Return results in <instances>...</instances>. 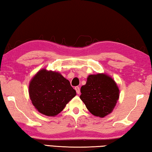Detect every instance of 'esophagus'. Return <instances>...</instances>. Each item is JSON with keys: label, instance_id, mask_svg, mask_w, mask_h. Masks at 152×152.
I'll return each mask as SVG.
<instances>
[{"label": "esophagus", "instance_id": "obj_1", "mask_svg": "<svg viewBox=\"0 0 152 152\" xmlns=\"http://www.w3.org/2000/svg\"><path fill=\"white\" fill-rule=\"evenodd\" d=\"M75 90L76 91V93L78 94H80V87L79 86H76Z\"/></svg>", "mask_w": 152, "mask_h": 152}]
</instances>
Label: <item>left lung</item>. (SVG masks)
I'll use <instances>...</instances> for the list:
<instances>
[{
  "label": "left lung",
  "instance_id": "8db88e82",
  "mask_svg": "<svg viewBox=\"0 0 152 152\" xmlns=\"http://www.w3.org/2000/svg\"><path fill=\"white\" fill-rule=\"evenodd\" d=\"M80 98L91 114L104 118L112 113L119 99L120 90L111 76L104 73L90 74L81 87Z\"/></svg>",
  "mask_w": 152,
  "mask_h": 152
}]
</instances>
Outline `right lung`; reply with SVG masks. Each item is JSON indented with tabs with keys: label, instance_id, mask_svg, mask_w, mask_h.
Here are the masks:
<instances>
[{
	"label": "right lung",
	"instance_id": "1",
	"mask_svg": "<svg viewBox=\"0 0 152 152\" xmlns=\"http://www.w3.org/2000/svg\"><path fill=\"white\" fill-rule=\"evenodd\" d=\"M28 93L35 108L47 116L57 115L76 95L70 82L61 74L45 68L32 77Z\"/></svg>",
	"mask_w": 152,
	"mask_h": 152
}]
</instances>
